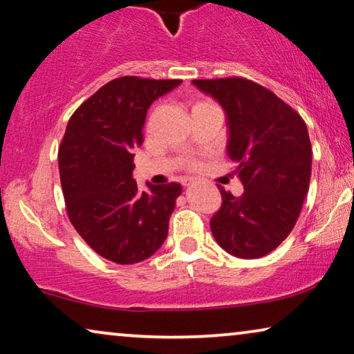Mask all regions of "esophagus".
Masks as SVG:
<instances>
[{"instance_id": "1", "label": "esophagus", "mask_w": 354, "mask_h": 354, "mask_svg": "<svg viewBox=\"0 0 354 354\" xmlns=\"http://www.w3.org/2000/svg\"><path fill=\"white\" fill-rule=\"evenodd\" d=\"M192 183H193V178H187V180L183 182V185H185V187H189V185H192Z\"/></svg>"}]
</instances>
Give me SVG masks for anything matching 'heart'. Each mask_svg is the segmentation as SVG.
<instances>
[{"label":"heart","mask_w":354,"mask_h":354,"mask_svg":"<svg viewBox=\"0 0 354 354\" xmlns=\"http://www.w3.org/2000/svg\"><path fill=\"white\" fill-rule=\"evenodd\" d=\"M201 104H206V102H198V104H196V105H201ZM196 105H194V106H196Z\"/></svg>","instance_id":"heart-1"}]
</instances>
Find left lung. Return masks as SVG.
Listing matches in <instances>:
<instances>
[{"mask_svg":"<svg viewBox=\"0 0 354 354\" xmlns=\"http://www.w3.org/2000/svg\"><path fill=\"white\" fill-rule=\"evenodd\" d=\"M227 116V155L244 185L241 198L222 193L211 218L220 248L239 259H259L289 236L311 177V142L305 121L278 95L244 78L194 80Z\"/></svg>","mask_w":354,"mask_h":354,"instance_id":"left-lung-1","label":"left lung"}]
</instances>
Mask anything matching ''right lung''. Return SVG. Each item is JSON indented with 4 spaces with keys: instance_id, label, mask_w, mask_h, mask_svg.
<instances>
[{
    "instance_id": "1",
    "label": "right lung",
    "mask_w": 354,
    "mask_h": 354,
    "mask_svg": "<svg viewBox=\"0 0 354 354\" xmlns=\"http://www.w3.org/2000/svg\"><path fill=\"white\" fill-rule=\"evenodd\" d=\"M180 80L116 78L70 118L59 150V172L70 222L97 254L118 265L150 259L167 238L180 196L178 183L137 188L134 151L147 111Z\"/></svg>"
}]
</instances>
